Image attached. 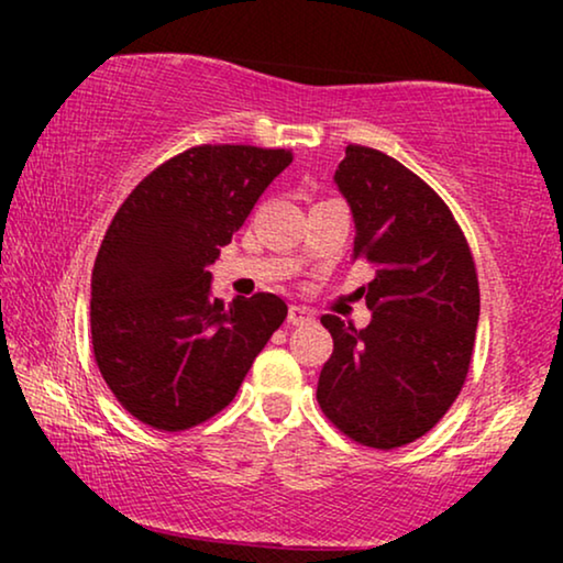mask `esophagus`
Instances as JSON below:
<instances>
[{
	"label": "esophagus",
	"instance_id": "1",
	"mask_svg": "<svg viewBox=\"0 0 563 563\" xmlns=\"http://www.w3.org/2000/svg\"><path fill=\"white\" fill-rule=\"evenodd\" d=\"M287 320H289V325H307V322H312V312L305 310V307H299V305H291Z\"/></svg>",
	"mask_w": 563,
	"mask_h": 563
}]
</instances>
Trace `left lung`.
<instances>
[{
    "mask_svg": "<svg viewBox=\"0 0 563 563\" xmlns=\"http://www.w3.org/2000/svg\"><path fill=\"white\" fill-rule=\"evenodd\" d=\"M333 179L356 225L353 261L376 274L364 287L366 328L320 318L333 356L318 402L356 443L399 449L426 435L464 387L479 322L474 258L443 199L387 153L349 145Z\"/></svg>",
    "mask_w": 563,
    "mask_h": 563,
    "instance_id": "1",
    "label": "left lung"
}]
</instances>
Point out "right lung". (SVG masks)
Masks as SVG:
<instances>
[{"instance_id":"add662e5","label":"right lung","mask_w":563,"mask_h":563,"mask_svg":"<svg viewBox=\"0 0 563 563\" xmlns=\"http://www.w3.org/2000/svg\"><path fill=\"white\" fill-rule=\"evenodd\" d=\"M291 151L197 145L151 172L114 214L91 272V345L118 402L176 433L233 402L274 330L276 295L212 297L222 245Z\"/></svg>"}]
</instances>
